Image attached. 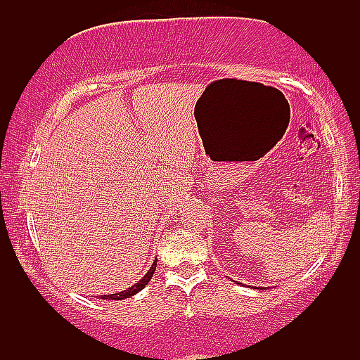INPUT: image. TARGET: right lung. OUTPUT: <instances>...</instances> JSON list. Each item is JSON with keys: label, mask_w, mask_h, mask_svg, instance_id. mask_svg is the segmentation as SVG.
<instances>
[{"label": "right lung", "mask_w": 360, "mask_h": 360, "mask_svg": "<svg viewBox=\"0 0 360 360\" xmlns=\"http://www.w3.org/2000/svg\"><path fill=\"white\" fill-rule=\"evenodd\" d=\"M156 263H158V260H155L153 262V265H151V268L150 270L146 271V275L141 278L140 281H138V283H135L133 286H130V288L128 290H123V291H118V293H115V295H102L100 296V298L102 300H117V301H120V300H124V298H130V296H133V295H136L138 291H141L143 288H145V286L150 283V280H151V276L155 275V270H156Z\"/></svg>", "instance_id": "1"}]
</instances>
